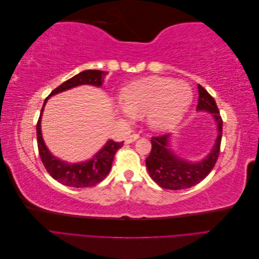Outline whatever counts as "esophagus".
<instances>
[{
	"label": "esophagus",
	"instance_id": "obj_1",
	"mask_svg": "<svg viewBox=\"0 0 259 259\" xmlns=\"http://www.w3.org/2000/svg\"><path fill=\"white\" fill-rule=\"evenodd\" d=\"M138 138H139L138 134H132V135H130V136H127L126 138H125V143L131 144L133 142H135V140H137Z\"/></svg>",
	"mask_w": 259,
	"mask_h": 259
}]
</instances>
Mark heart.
<instances>
[{
	"instance_id": "b5f03b06",
	"label": "heart",
	"mask_w": 259,
	"mask_h": 259,
	"mask_svg": "<svg viewBox=\"0 0 259 259\" xmlns=\"http://www.w3.org/2000/svg\"><path fill=\"white\" fill-rule=\"evenodd\" d=\"M120 99L123 107L119 114L123 119L146 114L151 127L166 130L185 115L192 101V92L184 82L150 76L124 88Z\"/></svg>"
}]
</instances>
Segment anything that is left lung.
I'll use <instances>...</instances> for the list:
<instances>
[{
    "label": "left lung",
    "instance_id": "1",
    "mask_svg": "<svg viewBox=\"0 0 259 259\" xmlns=\"http://www.w3.org/2000/svg\"><path fill=\"white\" fill-rule=\"evenodd\" d=\"M198 111H206L213 114L217 122L218 135L216 143L206 158L200 162L192 163L180 159L169 148V134L153 136L151 138V152L146 159L149 175L164 189H187L202 182L214 168L217 162L223 135V119L219 114L215 99L207 91L199 84Z\"/></svg>",
    "mask_w": 259,
    "mask_h": 259
}]
</instances>
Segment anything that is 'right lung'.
I'll return each instance as SVG.
<instances>
[{"label": "right lung", "mask_w": 259, "mask_h": 259, "mask_svg": "<svg viewBox=\"0 0 259 259\" xmlns=\"http://www.w3.org/2000/svg\"><path fill=\"white\" fill-rule=\"evenodd\" d=\"M107 74L105 71L100 70H85L79 74L74 75L71 79L59 85L55 89L50 96L45 99L42 110L36 123V139H37V149L40 154L41 161L45 166L48 173L58 183L74 188H86L93 187L104 180L111 169L112 162L116 151L123 146L122 143H115L113 140L109 142L103 147V149L93 156L92 160H89L82 163L69 164L67 162L57 159L56 156L52 155L50 150L44 144L41 133V117L43 113V109L48 99L56 94L70 90L79 85H94L101 86L104 82V76Z\"/></svg>", "instance_id": "add662e5"}]
</instances>
